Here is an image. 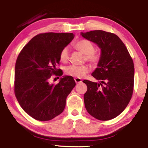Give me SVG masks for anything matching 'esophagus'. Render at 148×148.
I'll list each match as a JSON object with an SVG mask.
<instances>
[{
    "label": "esophagus",
    "mask_w": 148,
    "mask_h": 148,
    "mask_svg": "<svg viewBox=\"0 0 148 148\" xmlns=\"http://www.w3.org/2000/svg\"><path fill=\"white\" fill-rule=\"evenodd\" d=\"M74 79H75V82L76 84H79V83H82V80L80 78L76 77V78H75Z\"/></svg>",
    "instance_id": "esophagus-1"
}]
</instances>
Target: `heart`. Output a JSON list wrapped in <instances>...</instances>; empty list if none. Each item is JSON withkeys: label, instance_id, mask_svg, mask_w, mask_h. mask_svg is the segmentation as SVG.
<instances>
[{"label": "heart", "instance_id": "1", "mask_svg": "<svg viewBox=\"0 0 148 148\" xmlns=\"http://www.w3.org/2000/svg\"><path fill=\"white\" fill-rule=\"evenodd\" d=\"M75 47L82 53L86 55V59L94 64H97L100 60V56L94 52V46L92 42L87 40H82L75 44ZM69 59V48L64 47L60 53V60L65 62ZM89 71V68L86 65L76 66L70 65L65 69L66 75L81 78Z\"/></svg>", "mask_w": 148, "mask_h": 148}]
</instances>
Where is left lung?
I'll use <instances>...</instances> for the list:
<instances>
[{
    "mask_svg": "<svg viewBox=\"0 0 148 148\" xmlns=\"http://www.w3.org/2000/svg\"><path fill=\"white\" fill-rule=\"evenodd\" d=\"M101 50L100 60L92 75L98 82L84 80L88 112L100 121L119 116L131 100L134 84V64L124 43L116 35L102 30L81 33Z\"/></svg>",
    "mask_w": 148,
    "mask_h": 148,
    "instance_id": "8db88e82",
    "label": "left lung"
}]
</instances>
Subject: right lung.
I'll use <instances>...</instances> for the list:
<instances>
[{"instance_id":"right-lung-1","label":"right lung","mask_w":148,"mask_h":148,"mask_svg":"<svg viewBox=\"0 0 148 148\" xmlns=\"http://www.w3.org/2000/svg\"><path fill=\"white\" fill-rule=\"evenodd\" d=\"M74 36L72 33L38 34L18 56L15 94L23 110L36 120L50 121L61 114L66 97L75 86L73 78L67 75L60 77L56 85L49 83L52 74L62 75L56 66L59 64L60 52Z\"/></svg>"}]
</instances>
